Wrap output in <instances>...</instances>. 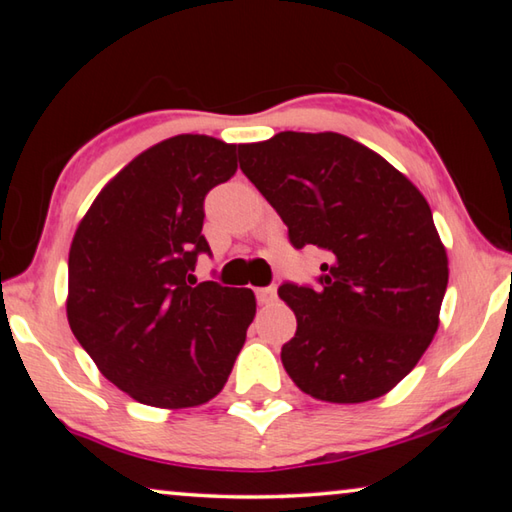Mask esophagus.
Wrapping results in <instances>:
<instances>
[{
	"instance_id": "esophagus-1",
	"label": "esophagus",
	"mask_w": 512,
	"mask_h": 512,
	"mask_svg": "<svg viewBox=\"0 0 512 512\" xmlns=\"http://www.w3.org/2000/svg\"><path fill=\"white\" fill-rule=\"evenodd\" d=\"M255 296L259 305H271V302L277 298V289L275 287H262L255 289Z\"/></svg>"
}]
</instances>
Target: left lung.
<instances>
[{"instance_id":"8db88e82","label":"left lung","mask_w":512,"mask_h":512,"mask_svg":"<svg viewBox=\"0 0 512 512\" xmlns=\"http://www.w3.org/2000/svg\"><path fill=\"white\" fill-rule=\"evenodd\" d=\"M239 167L289 228L316 246L318 287L284 282L298 318L282 363L302 393L336 404L391 391L429 348L447 291V253L429 203L368 146L284 131L239 144Z\"/></svg>"}]
</instances>
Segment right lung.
I'll return each mask as SVG.
<instances>
[{
    "instance_id": "obj_1",
    "label": "right lung",
    "mask_w": 512,
    "mask_h": 512,
    "mask_svg": "<svg viewBox=\"0 0 512 512\" xmlns=\"http://www.w3.org/2000/svg\"><path fill=\"white\" fill-rule=\"evenodd\" d=\"M237 171V144L176 135L101 189L69 248L67 320L101 375L160 409L210 402L255 316L250 289L198 282L205 196Z\"/></svg>"
}]
</instances>
